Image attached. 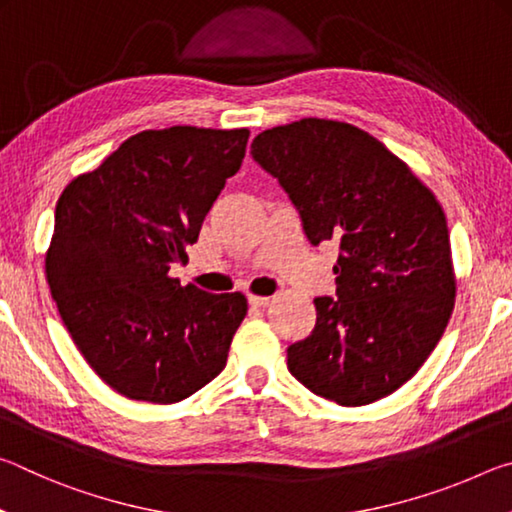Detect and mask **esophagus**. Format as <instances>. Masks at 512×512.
I'll use <instances>...</instances> for the list:
<instances>
[{
    "mask_svg": "<svg viewBox=\"0 0 512 512\" xmlns=\"http://www.w3.org/2000/svg\"><path fill=\"white\" fill-rule=\"evenodd\" d=\"M268 302H271V298H266V296H248V305L253 309H262L268 305Z\"/></svg>",
    "mask_w": 512,
    "mask_h": 512,
    "instance_id": "1",
    "label": "esophagus"
}]
</instances>
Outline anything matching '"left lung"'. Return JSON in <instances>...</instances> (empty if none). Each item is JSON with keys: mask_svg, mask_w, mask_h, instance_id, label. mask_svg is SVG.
Here are the masks:
<instances>
[{"mask_svg": "<svg viewBox=\"0 0 512 512\" xmlns=\"http://www.w3.org/2000/svg\"><path fill=\"white\" fill-rule=\"evenodd\" d=\"M250 155L289 194L309 244H339L336 296L314 300L316 327L289 345V372L341 406L391 395L427 361L454 309L443 207L397 155L343 121L271 128Z\"/></svg>", "mask_w": 512, "mask_h": 512, "instance_id": "8db88e82", "label": "left lung"}]
</instances>
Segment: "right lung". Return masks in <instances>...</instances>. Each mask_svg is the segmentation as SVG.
<instances>
[{
	"label": "right lung",
	"instance_id": "obj_1",
	"mask_svg": "<svg viewBox=\"0 0 512 512\" xmlns=\"http://www.w3.org/2000/svg\"><path fill=\"white\" fill-rule=\"evenodd\" d=\"M248 128L142 131L56 205L47 282L90 368L128 400L173 404L219 375L248 305L169 277L246 155Z\"/></svg>",
	"mask_w": 512,
	"mask_h": 512
}]
</instances>
